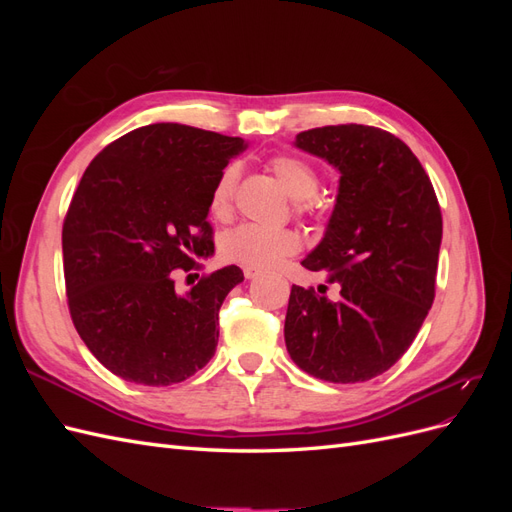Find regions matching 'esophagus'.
<instances>
[{
  "instance_id": "esophagus-1",
  "label": "esophagus",
  "mask_w": 512,
  "mask_h": 512,
  "mask_svg": "<svg viewBox=\"0 0 512 512\" xmlns=\"http://www.w3.org/2000/svg\"><path fill=\"white\" fill-rule=\"evenodd\" d=\"M243 275H245V280H256V277L260 275V271H256V269H243Z\"/></svg>"
}]
</instances>
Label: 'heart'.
Returning <instances> with one entry per match:
<instances>
[{"instance_id": "1", "label": "heart", "mask_w": 512, "mask_h": 512, "mask_svg": "<svg viewBox=\"0 0 512 512\" xmlns=\"http://www.w3.org/2000/svg\"><path fill=\"white\" fill-rule=\"evenodd\" d=\"M271 173L282 183V188L297 198V213L314 209L312 196L320 188L318 170L303 158L280 153L269 160ZM237 188V168L226 166L213 181L207 207L215 220H228L232 213V198ZM301 250L299 232L290 228H265L256 224H241L230 228L220 239V254L226 262L245 269L265 271Z\"/></svg>"}]
</instances>
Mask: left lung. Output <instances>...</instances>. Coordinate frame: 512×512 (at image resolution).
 <instances>
[{
    "label": "left lung",
    "mask_w": 512,
    "mask_h": 512,
    "mask_svg": "<svg viewBox=\"0 0 512 512\" xmlns=\"http://www.w3.org/2000/svg\"><path fill=\"white\" fill-rule=\"evenodd\" d=\"M297 147L342 173L324 239L301 262L329 271L339 299L292 286L286 348L309 376L365 382L404 356L436 297L438 196L410 147L386 130L324 126L297 134Z\"/></svg>",
    "instance_id": "obj_1"
}]
</instances>
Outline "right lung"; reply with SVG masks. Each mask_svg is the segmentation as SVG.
Returning a JSON list of instances; mask_svg holds the SVG:
<instances>
[{
    "instance_id": "obj_1",
    "label": "right lung",
    "mask_w": 512,
    "mask_h": 512,
    "mask_svg": "<svg viewBox=\"0 0 512 512\" xmlns=\"http://www.w3.org/2000/svg\"><path fill=\"white\" fill-rule=\"evenodd\" d=\"M243 149L237 136L151 123L87 166L61 230L66 294L76 331L115 376L168 386L215 354L220 307L243 271L195 273L188 293L174 277L213 254L209 192Z\"/></svg>"
}]
</instances>
